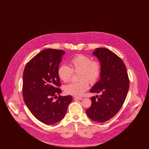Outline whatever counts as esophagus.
<instances>
[{
    "label": "esophagus",
    "mask_w": 149,
    "mask_h": 149,
    "mask_svg": "<svg viewBox=\"0 0 149 149\" xmlns=\"http://www.w3.org/2000/svg\"><path fill=\"white\" fill-rule=\"evenodd\" d=\"M74 99H77V100H81V99H83L82 97H74Z\"/></svg>",
    "instance_id": "1"
}]
</instances>
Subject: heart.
<instances>
[{"label": "heart", "mask_w": 149, "mask_h": 149, "mask_svg": "<svg viewBox=\"0 0 149 149\" xmlns=\"http://www.w3.org/2000/svg\"><path fill=\"white\" fill-rule=\"evenodd\" d=\"M70 67L66 65L59 66L57 74L58 77L64 82L70 80L73 72L79 71L78 78L80 81L72 82L64 86L65 94L74 96H80L89 87L91 83H95L99 79L102 67L99 61L92 60L91 57L85 54H79L72 57L70 60Z\"/></svg>", "instance_id": "1"}]
</instances>
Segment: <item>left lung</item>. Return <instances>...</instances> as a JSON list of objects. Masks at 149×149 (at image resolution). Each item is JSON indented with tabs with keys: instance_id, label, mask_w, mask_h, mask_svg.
Here are the masks:
<instances>
[{
	"instance_id": "1",
	"label": "left lung",
	"mask_w": 149,
	"mask_h": 149,
	"mask_svg": "<svg viewBox=\"0 0 149 149\" xmlns=\"http://www.w3.org/2000/svg\"><path fill=\"white\" fill-rule=\"evenodd\" d=\"M93 54L99 59L102 72L91 92L102 94L91 98L92 105L86 112L93 120L103 122L112 118L123 106L130 81L127 68L120 57L105 48L96 49Z\"/></svg>"
}]
</instances>
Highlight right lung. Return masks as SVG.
<instances>
[{"mask_svg": "<svg viewBox=\"0 0 149 149\" xmlns=\"http://www.w3.org/2000/svg\"><path fill=\"white\" fill-rule=\"evenodd\" d=\"M63 50L47 49L39 52L27 64L23 74V100L38 120L52 125L64 118L71 95L58 96L61 93L57 70Z\"/></svg>", "mask_w": 149, "mask_h": 149, "instance_id": "right-lung-1", "label": "right lung"}]
</instances>
